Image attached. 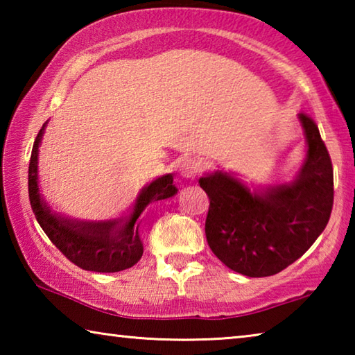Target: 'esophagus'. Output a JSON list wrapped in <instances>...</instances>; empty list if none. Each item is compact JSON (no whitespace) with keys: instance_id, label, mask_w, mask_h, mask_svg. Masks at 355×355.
Instances as JSON below:
<instances>
[{"instance_id":"1","label":"esophagus","mask_w":355,"mask_h":355,"mask_svg":"<svg viewBox=\"0 0 355 355\" xmlns=\"http://www.w3.org/2000/svg\"><path fill=\"white\" fill-rule=\"evenodd\" d=\"M199 172L200 164L192 158H186L182 161V164H180V173H182V177L184 180H194Z\"/></svg>"}]
</instances>
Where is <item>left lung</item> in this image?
Wrapping results in <instances>:
<instances>
[{
    "mask_svg": "<svg viewBox=\"0 0 355 355\" xmlns=\"http://www.w3.org/2000/svg\"><path fill=\"white\" fill-rule=\"evenodd\" d=\"M299 119L309 148L291 183L250 192L220 171L199 180L209 199V249L227 268L248 277L284 271L311 248L332 213V161L315 120L304 112Z\"/></svg>",
    "mask_w": 355,
    "mask_h": 355,
    "instance_id": "1",
    "label": "left lung"
}]
</instances>
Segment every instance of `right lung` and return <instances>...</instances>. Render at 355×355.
Here are the masks:
<instances>
[{"instance_id": "obj_1", "label": "right lung", "mask_w": 355, "mask_h": 355, "mask_svg": "<svg viewBox=\"0 0 355 355\" xmlns=\"http://www.w3.org/2000/svg\"><path fill=\"white\" fill-rule=\"evenodd\" d=\"M44 130L45 125L34 141L28 171L29 202L42 230L71 263L86 271L119 272L135 266L144 252L136 220L148 203L169 199L177 194L178 189L173 184V177L167 173L146 186L136 199L133 213L127 220L83 222L62 218L53 213L39 194L37 156Z\"/></svg>"}]
</instances>
